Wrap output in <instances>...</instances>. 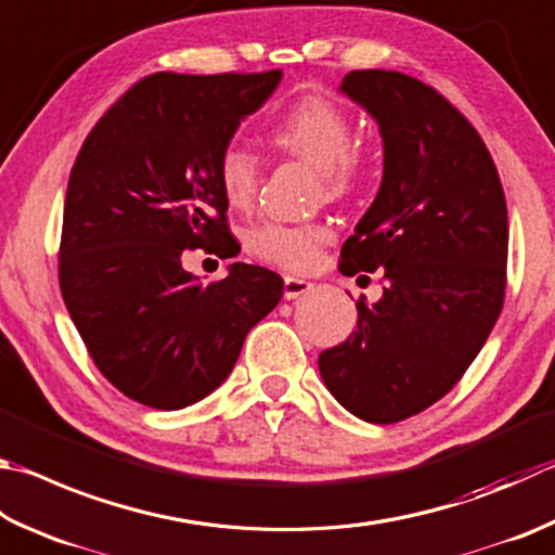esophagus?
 Returning <instances> with one entry per match:
<instances>
[{
	"instance_id": "obj_1",
	"label": "esophagus",
	"mask_w": 555,
	"mask_h": 555,
	"mask_svg": "<svg viewBox=\"0 0 555 555\" xmlns=\"http://www.w3.org/2000/svg\"><path fill=\"white\" fill-rule=\"evenodd\" d=\"M310 288H312V284H310V281H306V279L284 276V298H286V300H296L298 296L308 294Z\"/></svg>"
}]
</instances>
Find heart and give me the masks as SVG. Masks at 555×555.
I'll use <instances>...</instances> for the list:
<instances>
[{"label": "heart", "mask_w": 555, "mask_h": 555, "mask_svg": "<svg viewBox=\"0 0 555 555\" xmlns=\"http://www.w3.org/2000/svg\"><path fill=\"white\" fill-rule=\"evenodd\" d=\"M279 153L318 167L330 196H345L364 172L361 150L349 143L351 120L325 96H304L288 106L267 130ZM216 179L230 208H247L257 196L259 165L243 145H225L216 159ZM332 237L325 223H279L269 220L251 228L245 247L255 259L288 271H306L315 264L322 245Z\"/></svg>", "instance_id": "heart-1"}]
</instances>
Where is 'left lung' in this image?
<instances>
[{"mask_svg":"<svg viewBox=\"0 0 555 555\" xmlns=\"http://www.w3.org/2000/svg\"><path fill=\"white\" fill-rule=\"evenodd\" d=\"M339 89L378 120L383 138L380 189L341 245L339 271L380 269L383 296L357 300V330L318 366L351 415L392 425L444 398L495 327L507 204L478 130L435 87L354 69Z\"/></svg>","mask_w":555,"mask_h":555,"instance_id":"8db88e82","label":"left lung"}]
</instances>
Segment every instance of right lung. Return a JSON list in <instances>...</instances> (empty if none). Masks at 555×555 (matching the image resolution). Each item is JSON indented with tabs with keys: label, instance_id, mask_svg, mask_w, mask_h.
<instances>
[{
	"label": "right lung",
	"instance_id": "obj_1",
	"mask_svg": "<svg viewBox=\"0 0 555 555\" xmlns=\"http://www.w3.org/2000/svg\"><path fill=\"white\" fill-rule=\"evenodd\" d=\"M279 82L281 69L147 75L75 159L60 291L96 369L140 405L179 410L214 392L284 294L264 267L235 261L210 284L181 267L189 249L235 257L216 159Z\"/></svg>",
	"mask_w": 555,
	"mask_h": 555
}]
</instances>
